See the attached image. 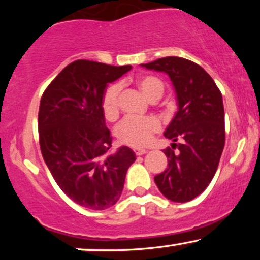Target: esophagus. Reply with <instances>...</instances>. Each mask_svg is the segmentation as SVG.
I'll use <instances>...</instances> for the list:
<instances>
[{
  "mask_svg": "<svg viewBox=\"0 0 260 260\" xmlns=\"http://www.w3.org/2000/svg\"><path fill=\"white\" fill-rule=\"evenodd\" d=\"M134 153H136V155H144V154H147L148 153V150H145V149H136V150H134Z\"/></svg>",
  "mask_w": 260,
  "mask_h": 260,
  "instance_id": "esophagus-1",
  "label": "esophagus"
}]
</instances>
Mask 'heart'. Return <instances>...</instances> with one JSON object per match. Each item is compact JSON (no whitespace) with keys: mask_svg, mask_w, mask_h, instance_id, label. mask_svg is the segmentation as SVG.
<instances>
[{"mask_svg":"<svg viewBox=\"0 0 260 260\" xmlns=\"http://www.w3.org/2000/svg\"><path fill=\"white\" fill-rule=\"evenodd\" d=\"M139 90L150 101L157 100L164 92V83L154 76H142L136 80ZM122 85L120 83L110 85L104 92L103 110L107 120H113L118 115L120 95ZM160 129V122L154 117L123 118L116 127L115 133L118 140L123 144L134 148L145 147L151 140L154 133Z\"/></svg>","mask_w":260,"mask_h":260,"instance_id":"heart-1","label":"heart"}]
</instances>
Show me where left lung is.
Returning a JSON list of instances; mask_svg holds the SVG:
<instances>
[{"instance_id": "obj_1", "label": "left lung", "mask_w": 260, "mask_h": 260, "mask_svg": "<svg viewBox=\"0 0 260 260\" xmlns=\"http://www.w3.org/2000/svg\"><path fill=\"white\" fill-rule=\"evenodd\" d=\"M142 67L168 74L177 100V111L164 132L172 140L171 148L164 150L168 169L154 181L170 201L189 202L209 186L221 157L225 145L222 95L213 78L189 59L170 56ZM177 140L180 143H175Z\"/></svg>"}]
</instances>
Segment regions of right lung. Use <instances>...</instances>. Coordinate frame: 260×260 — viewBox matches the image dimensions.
Returning <instances> with one entry per match:
<instances>
[{
	"instance_id": "obj_1",
	"label": "right lung",
	"mask_w": 260,
	"mask_h": 260,
	"mask_svg": "<svg viewBox=\"0 0 260 260\" xmlns=\"http://www.w3.org/2000/svg\"><path fill=\"white\" fill-rule=\"evenodd\" d=\"M78 59L46 88L38 116L45 164L66 196L82 207L104 210L115 205L127 170L136 161L128 147L110 153L103 96L109 83L131 70Z\"/></svg>"
}]
</instances>
